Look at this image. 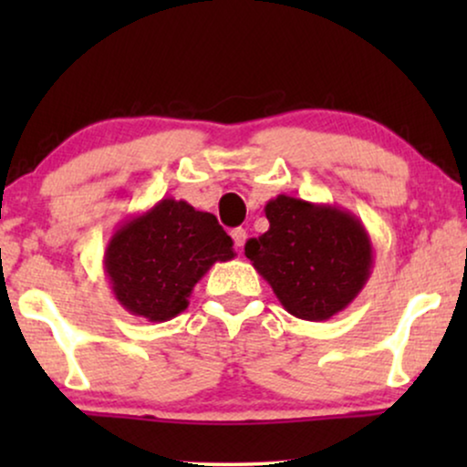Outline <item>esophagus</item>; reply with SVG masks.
Returning <instances> with one entry per match:
<instances>
[{"mask_svg": "<svg viewBox=\"0 0 467 467\" xmlns=\"http://www.w3.org/2000/svg\"><path fill=\"white\" fill-rule=\"evenodd\" d=\"M232 238H234L235 248H242V246H244V242H246V229H242V227L232 229Z\"/></svg>", "mask_w": 467, "mask_h": 467, "instance_id": "obj_1", "label": "esophagus"}]
</instances>
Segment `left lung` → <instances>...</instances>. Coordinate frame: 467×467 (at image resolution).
Returning a JSON list of instances; mask_svg holds the SVG:
<instances>
[{"label":"left lung","instance_id":"8db88e82","mask_svg":"<svg viewBox=\"0 0 467 467\" xmlns=\"http://www.w3.org/2000/svg\"><path fill=\"white\" fill-rule=\"evenodd\" d=\"M270 229L244 254L289 315L327 321L359 296L374 267L368 229L334 203L278 195L265 203Z\"/></svg>","mask_w":467,"mask_h":467}]
</instances>
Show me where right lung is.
I'll list each match as a JSON object with an SVG mask.
<instances>
[{
	"label": "right lung",
	"mask_w": 467,
	"mask_h": 467,
	"mask_svg": "<svg viewBox=\"0 0 467 467\" xmlns=\"http://www.w3.org/2000/svg\"><path fill=\"white\" fill-rule=\"evenodd\" d=\"M232 246L214 214L165 197L114 229L104 272L130 315L163 323L187 310L193 286L216 261L235 257Z\"/></svg>",
	"instance_id": "obj_1"
}]
</instances>
